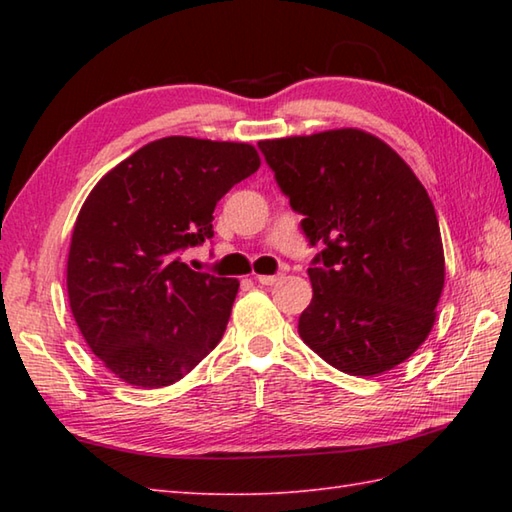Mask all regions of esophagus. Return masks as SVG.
<instances>
[{"label":"esophagus","mask_w":512,"mask_h":512,"mask_svg":"<svg viewBox=\"0 0 512 512\" xmlns=\"http://www.w3.org/2000/svg\"><path fill=\"white\" fill-rule=\"evenodd\" d=\"M255 279H257L259 284H262V286H273V284H277V281L284 279V273H275V275H257Z\"/></svg>","instance_id":"obj_1"}]
</instances>
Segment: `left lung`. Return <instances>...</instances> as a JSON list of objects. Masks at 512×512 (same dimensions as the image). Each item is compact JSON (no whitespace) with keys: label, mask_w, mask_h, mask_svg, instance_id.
Returning a JSON list of instances; mask_svg holds the SVG:
<instances>
[{"label":"left lung","mask_w":512,"mask_h":512,"mask_svg":"<svg viewBox=\"0 0 512 512\" xmlns=\"http://www.w3.org/2000/svg\"><path fill=\"white\" fill-rule=\"evenodd\" d=\"M277 187L317 246L299 334L325 363L374 376L427 339L444 253L427 189L383 140L361 129L262 140Z\"/></svg>","instance_id":"8db88e82"}]
</instances>
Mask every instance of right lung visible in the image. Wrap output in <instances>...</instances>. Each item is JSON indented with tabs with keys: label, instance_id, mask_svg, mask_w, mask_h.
<instances>
[{
	"label": "right lung",
	"instance_id": "obj_1",
	"mask_svg": "<svg viewBox=\"0 0 512 512\" xmlns=\"http://www.w3.org/2000/svg\"><path fill=\"white\" fill-rule=\"evenodd\" d=\"M259 169L255 147L167 136L96 184L76 217L68 295L92 352L125 383L180 380L220 343L239 281L198 273L215 204Z\"/></svg>",
	"mask_w": 512,
	"mask_h": 512
}]
</instances>
